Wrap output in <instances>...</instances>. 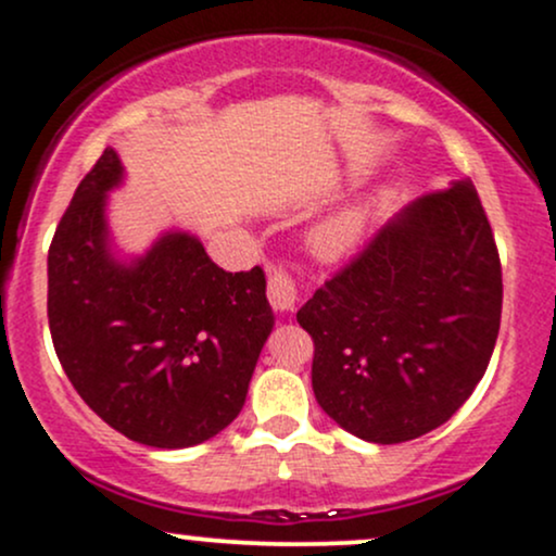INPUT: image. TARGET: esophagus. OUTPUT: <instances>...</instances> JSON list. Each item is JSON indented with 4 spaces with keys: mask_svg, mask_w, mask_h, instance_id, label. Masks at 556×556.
Returning <instances> with one entry per match:
<instances>
[{
    "mask_svg": "<svg viewBox=\"0 0 556 556\" xmlns=\"http://www.w3.org/2000/svg\"><path fill=\"white\" fill-rule=\"evenodd\" d=\"M298 287L295 279L287 274L282 266H274L269 269V303L274 305V311L279 314H292L298 308Z\"/></svg>",
    "mask_w": 556,
    "mask_h": 556,
    "instance_id": "34e87169",
    "label": "esophagus"
}]
</instances>
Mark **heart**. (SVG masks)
I'll return each mask as SVG.
<instances>
[{
  "mask_svg": "<svg viewBox=\"0 0 556 556\" xmlns=\"http://www.w3.org/2000/svg\"><path fill=\"white\" fill-rule=\"evenodd\" d=\"M371 222V206L366 201H350L321 219L311 232V245L321 258L337 261L350 256L361 245Z\"/></svg>",
  "mask_w": 556,
  "mask_h": 556,
  "instance_id": "heart-1",
  "label": "heart"
}]
</instances>
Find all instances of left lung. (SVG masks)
<instances>
[{
    "mask_svg": "<svg viewBox=\"0 0 556 556\" xmlns=\"http://www.w3.org/2000/svg\"><path fill=\"white\" fill-rule=\"evenodd\" d=\"M500 318V253L470 180L416 198L298 311L318 405L374 444L455 416L486 374Z\"/></svg>",
    "mask_w": 556,
    "mask_h": 556,
    "instance_id": "8db88e82",
    "label": "left lung"
}]
</instances>
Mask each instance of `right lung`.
<instances>
[{
    "instance_id": "add662e5",
    "label": "right lung",
    "mask_w": 556,
    "mask_h": 556,
    "mask_svg": "<svg viewBox=\"0 0 556 556\" xmlns=\"http://www.w3.org/2000/svg\"><path fill=\"white\" fill-rule=\"evenodd\" d=\"M125 180L104 149L49 248V329L67 379L132 442L182 450L227 429L274 329L266 277L225 271L167 229L140 256L114 248L106 203Z\"/></svg>"
}]
</instances>
